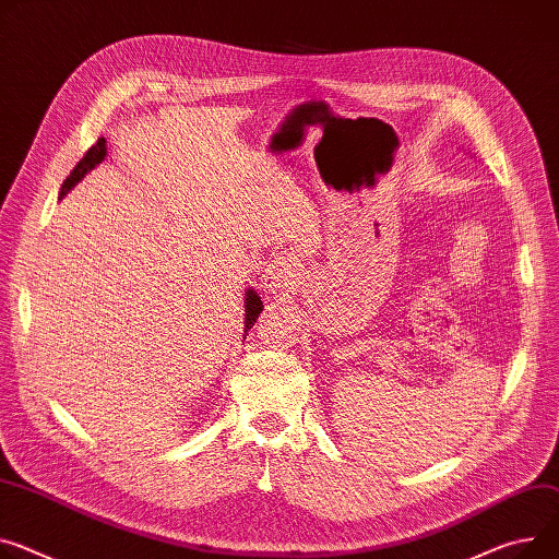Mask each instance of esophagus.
I'll list each match as a JSON object with an SVG mask.
<instances>
[{
  "label": "esophagus",
  "instance_id": "esophagus-1",
  "mask_svg": "<svg viewBox=\"0 0 559 559\" xmlns=\"http://www.w3.org/2000/svg\"><path fill=\"white\" fill-rule=\"evenodd\" d=\"M299 262L293 254H277L264 273L262 288L266 293H280L284 288H293L299 284Z\"/></svg>",
  "mask_w": 559,
  "mask_h": 559
}]
</instances>
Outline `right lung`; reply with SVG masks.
<instances>
[{"instance_id":"obj_1","label":"right lung","mask_w":559,"mask_h":559,"mask_svg":"<svg viewBox=\"0 0 559 559\" xmlns=\"http://www.w3.org/2000/svg\"><path fill=\"white\" fill-rule=\"evenodd\" d=\"M105 139H98V143L94 145V147H90V152L84 154V158L73 167V171L71 175L67 177V181L62 183V190H60V199H64V194L84 177L87 175V171H92L100 160H105V156H107V147H105ZM243 309H246V316H243V329L248 331L254 322H257V318H260V313H262V309H264V302H262V297L257 295V290L254 288H246V295H243ZM243 331V333H246Z\"/></svg>"}]
</instances>
